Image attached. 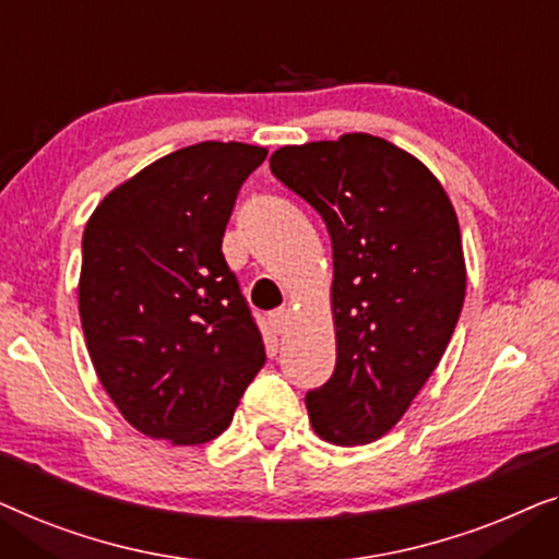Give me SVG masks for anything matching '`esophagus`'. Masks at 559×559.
Wrapping results in <instances>:
<instances>
[{
  "instance_id": "34e87169",
  "label": "esophagus",
  "mask_w": 559,
  "mask_h": 559,
  "mask_svg": "<svg viewBox=\"0 0 559 559\" xmlns=\"http://www.w3.org/2000/svg\"><path fill=\"white\" fill-rule=\"evenodd\" d=\"M269 324H271V329L276 334H286V329H288V324H290V311L288 309H278V311H273L271 317H269Z\"/></svg>"
}]
</instances>
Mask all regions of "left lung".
<instances>
[{"instance_id": "obj_1", "label": "left lung", "mask_w": 559, "mask_h": 559, "mask_svg": "<svg viewBox=\"0 0 559 559\" xmlns=\"http://www.w3.org/2000/svg\"><path fill=\"white\" fill-rule=\"evenodd\" d=\"M271 171L332 235L336 367L306 392L311 426L329 443H369L403 418L459 324V217L426 164L369 133L283 146Z\"/></svg>"}]
</instances>
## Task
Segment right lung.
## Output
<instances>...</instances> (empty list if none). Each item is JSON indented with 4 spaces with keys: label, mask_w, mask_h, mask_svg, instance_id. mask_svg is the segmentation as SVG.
I'll use <instances>...</instances> for the list:
<instances>
[{
    "label": "right lung",
    "mask_w": 559,
    "mask_h": 559,
    "mask_svg": "<svg viewBox=\"0 0 559 559\" xmlns=\"http://www.w3.org/2000/svg\"><path fill=\"white\" fill-rule=\"evenodd\" d=\"M263 146L202 141L108 194L83 233L81 324L104 390L141 433L200 445L265 365L223 235Z\"/></svg>",
    "instance_id": "obj_1"
}]
</instances>
